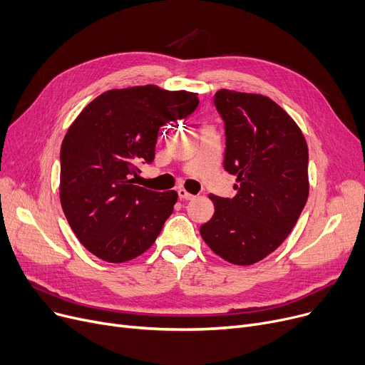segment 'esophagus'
<instances>
[{"label": "esophagus", "mask_w": 365, "mask_h": 365, "mask_svg": "<svg viewBox=\"0 0 365 365\" xmlns=\"http://www.w3.org/2000/svg\"><path fill=\"white\" fill-rule=\"evenodd\" d=\"M178 195H179V198H180V200H186V201H189V200H194V198H195V195L189 194L187 190H185V189H179V190H178Z\"/></svg>", "instance_id": "34e87169"}]
</instances>
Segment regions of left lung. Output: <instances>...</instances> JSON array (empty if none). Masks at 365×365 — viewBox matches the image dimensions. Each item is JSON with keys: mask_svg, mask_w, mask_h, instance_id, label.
Returning a JSON list of instances; mask_svg holds the SVG:
<instances>
[{"mask_svg": "<svg viewBox=\"0 0 365 365\" xmlns=\"http://www.w3.org/2000/svg\"><path fill=\"white\" fill-rule=\"evenodd\" d=\"M225 170L237 178L234 198L210 195L215 215L200 234L234 264H253L282 244L308 201V145L297 124L262 94L219 90Z\"/></svg>", "mask_w": 365, "mask_h": 365, "instance_id": "obj_1", "label": "left lung"}]
</instances>
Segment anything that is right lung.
I'll use <instances>...</instances> for the list:
<instances>
[{"instance_id":"add662e5","label":"right lung","mask_w":365,"mask_h":365,"mask_svg":"<svg viewBox=\"0 0 365 365\" xmlns=\"http://www.w3.org/2000/svg\"><path fill=\"white\" fill-rule=\"evenodd\" d=\"M198 94L155 86L109 90L90 102L61 148V202L69 226L90 253L123 263L155 242L178 201L176 190L134 185L155 158L158 131L185 120Z\"/></svg>"}]
</instances>
